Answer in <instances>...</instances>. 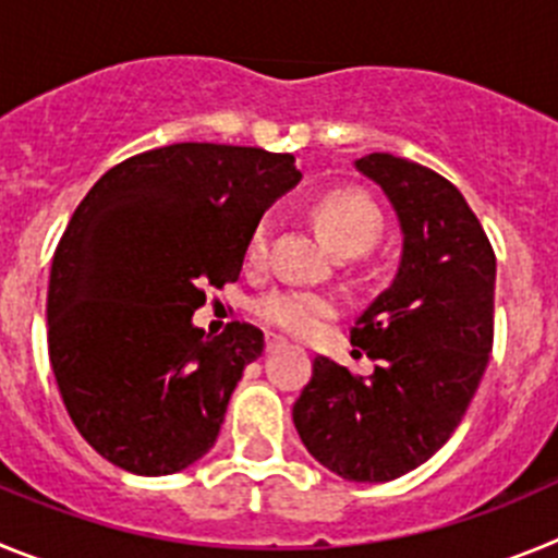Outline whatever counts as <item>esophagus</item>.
I'll use <instances>...</instances> for the list:
<instances>
[{"instance_id":"34e87169","label":"esophagus","mask_w":558,"mask_h":558,"mask_svg":"<svg viewBox=\"0 0 558 558\" xmlns=\"http://www.w3.org/2000/svg\"><path fill=\"white\" fill-rule=\"evenodd\" d=\"M284 343H288V340L279 338V335H268V338H265V349H268V352H274V349L284 347Z\"/></svg>"}]
</instances>
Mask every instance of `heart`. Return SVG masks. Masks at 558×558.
I'll return each mask as SVG.
<instances>
[{
    "mask_svg": "<svg viewBox=\"0 0 558 558\" xmlns=\"http://www.w3.org/2000/svg\"><path fill=\"white\" fill-rule=\"evenodd\" d=\"M313 218L332 248L343 256L363 254L383 231V215L368 195L357 190L324 192L313 204ZM270 256V223L259 220L245 240V265L265 268ZM329 295L299 288H276L254 302V315L274 329L290 335H310L332 315Z\"/></svg>",
    "mask_w": 558,
    "mask_h": 558,
    "instance_id": "1",
    "label": "heart"
}]
</instances>
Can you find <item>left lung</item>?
I'll return each mask as SVG.
<instances>
[{"label":"left lung","mask_w":558,"mask_h":558,"mask_svg":"<svg viewBox=\"0 0 558 558\" xmlns=\"http://www.w3.org/2000/svg\"><path fill=\"white\" fill-rule=\"evenodd\" d=\"M357 170L383 186L405 234L397 279L352 327L374 374L318 354L293 422L335 475L386 483L425 463L461 425L495 340L497 263L445 175L391 153H368Z\"/></svg>","instance_id":"1"}]
</instances>
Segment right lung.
I'll return each instance as SVG.
<instances>
[{"label": "right lung", "instance_id": "right-lung-1", "mask_svg": "<svg viewBox=\"0 0 558 558\" xmlns=\"http://www.w3.org/2000/svg\"><path fill=\"white\" fill-rule=\"evenodd\" d=\"M290 153L179 142L120 161L75 209L52 256L47 343L77 433L133 475L211 450L263 332L192 327L206 288L236 282L263 211L299 184Z\"/></svg>", "mask_w": 558, "mask_h": 558}]
</instances>
